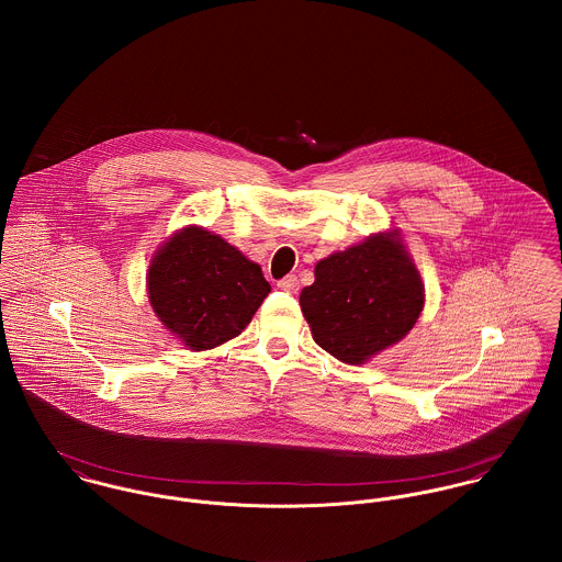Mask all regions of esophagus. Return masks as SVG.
I'll list each match as a JSON object with an SVG mask.
<instances>
[{"label": "esophagus", "instance_id": "1", "mask_svg": "<svg viewBox=\"0 0 562 562\" xmlns=\"http://www.w3.org/2000/svg\"><path fill=\"white\" fill-rule=\"evenodd\" d=\"M277 288L283 290V292H288V294H296V292H299V277H296V274H288L285 279H281V281L277 283Z\"/></svg>", "mask_w": 562, "mask_h": 562}]
</instances>
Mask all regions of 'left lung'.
I'll use <instances>...</instances> for the list:
<instances>
[{
	"mask_svg": "<svg viewBox=\"0 0 562 562\" xmlns=\"http://www.w3.org/2000/svg\"><path fill=\"white\" fill-rule=\"evenodd\" d=\"M424 307L422 279L396 234H379L316 266L301 310L316 344L359 366L401 341Z\"/></svg>",
	"mask_w": 562,
	"mask_h": 562,
	"instance_id": "left-lung-1",
	"label": "left lung"
}]
</instances>
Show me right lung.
<instances>
[{
    "instance_id": "obj_1",
    "label": "right lung",
    "mask_w": 562,
    "mask_h": 562,
    "mask_svg": "<svg viewBox=\"0 0 562 562\" xmlns=\"http://www.w3.org/2000/svg\"><path fill=\"white\" fill-rule=\"evenodd\" d=\"M147 281L154 312L192 350L240 335L270 292L257 263L201 227H186L166 241Z\"/></svg>"
}]
</instances>
